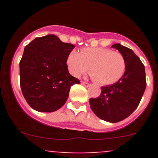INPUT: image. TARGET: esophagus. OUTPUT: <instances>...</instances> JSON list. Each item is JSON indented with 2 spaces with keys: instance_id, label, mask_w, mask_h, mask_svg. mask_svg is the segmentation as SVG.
Segmentation results:
<instances>
[{
  "instance_id": "esophagus-1",
  "label": "esophagus",
  "mask_w": 158,
  "mask_h": 158,
  "mask_svg": "<svg viewBox=\"0 0 158 158\" xmlns=\"http://www.w3.org/2000/svg\"><path fill=\"white\" fill-rule=\"evenodd\" d=\"M82 85H83L85 87H89L90 85V84L87 82H82Z\"/></svg>"
}]
</instances>
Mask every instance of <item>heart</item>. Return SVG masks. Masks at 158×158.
<instances>
[{"instance_id":"obj_1","label":"heart","mask_w":158,"mask_h":158,"mask_svg":"<svg viewBox=\"0 0 158 158\" xmlns=\"http://www.w3.org/2000/svg\"><path fill=\"white\" fill-rule=\"evenodd\" d=\"M69 72L80 77L90 69L92 79L102 85H111L120 80L126 70L124 56L109 48H84L70 52L67 60Z\"/></svg>"}]
</instances>
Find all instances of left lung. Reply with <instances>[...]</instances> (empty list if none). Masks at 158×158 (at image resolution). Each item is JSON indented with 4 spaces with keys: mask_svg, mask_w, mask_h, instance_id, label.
<instances>
[{
    "mask_svg": "<svg viewBox=\"0 0 158 158\" xmlns=\"http://www.w3.org/2000/svg\"><path fill=\"white\" fill-rule=\"evenodd\" d=\"M124 56L126 70L116 83L102 87L98 98L89 100L91 109L99 118L115 123L128 118L138 108L146 88L144 66L131 49L119 44H114Z\"/></svg>",
    "mask_w": 158,
    "mask_h": 158,
    "instance_id": "obj_1",
    "label": "left lung"
}]
</instances>
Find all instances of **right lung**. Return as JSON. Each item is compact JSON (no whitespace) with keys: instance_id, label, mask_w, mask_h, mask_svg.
<instances>
[{"instance_id":"1","label":"right lung","mask_w":158,"mask_h":158,"mask_svg":"<svg viewBox=\"0 0 158 158\" xmlns=\"http://www.w3.org/2000/svg\"><path fill=\"white\" fill-rule=\"evenodd\" d=\"M74 48L52 34L36 37L25 47L20 61V83L32 109L40 112L60 109L72 85L80 83L69 74L66 64Z\"/></svg>"}]
</instances>
